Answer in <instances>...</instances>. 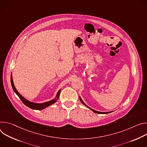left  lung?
<instances>
[{
    "label": "left lung",
    "mask_w": 147,
    "mask_h": 147,
    "mask_svg": "<svg viewBox=\"0 0 147 147\" xmlns=\"http://www.w3.org/2000/svg\"><path fill=\"white\" fill-rule=\"evenodd\" d=\"M79 98H80V102H82L85 106H86V107H88V108H89L90 110H92L93 112H94V113H98V114H107V113H111V112H100V111H96V110H93V109H91V108H90L89 107H88L87 105H86L85 103H84V102L82 101V99H81V98H80V97H79Z\"/></svg>",
    "instance_id": "1"
}]
</instances>
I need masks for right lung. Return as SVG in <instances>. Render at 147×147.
<instances>
[{
  "label": "right lung",
  "instance_id": "add662e5",
  "mask_svg": "<svg viewBox=\"0 0 147 147\" xmlns=\"http://www.w3.org/2000/svg\"><path fill=\"white\" fill-rule=\"evenodd\" d=\"M10 80H11V86L13 88V90L14 91V92L17 94V95L19 97V98L20 99V100L22 101V102L26 105L27 106V107H28L30 109H35V110H42L44 109H45V107L50 106L53 104H54V103H55L57 100L58 99L59 97V94H60V92H61V90H59L57 95H56V97L55 98L51 101H49V102H45V103H32V102H29L28 100H26L24 97H23L18 92V90H16V88L14 87V84H13V78H12V75H11L10 76Z\"/></svg>",
  "mask_w": 147,
  "mask_h": 147
}]
</instances>
